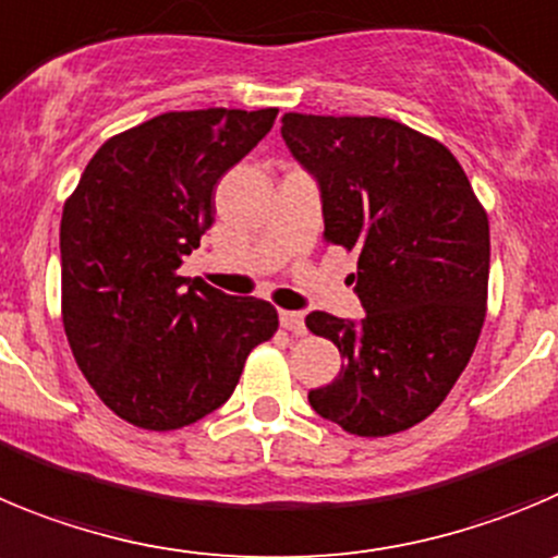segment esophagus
<instances>
[{"instance_id":"obj_1","label":"esophagus","mask_w":558,"mask_h":558,"mask_svg":"<svg viewBox=\"0 0 558 558\" xmlns=\"http://www.w3.org/2000/svg\"><path fill=\"white\" fill-rule=\"evenodd\" d=\"M280 325L294 336H305V316L300 311H280Z\"/></svg>"}]
</instances>
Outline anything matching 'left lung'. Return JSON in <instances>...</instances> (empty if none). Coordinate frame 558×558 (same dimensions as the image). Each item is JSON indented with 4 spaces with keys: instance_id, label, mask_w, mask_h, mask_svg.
Segmentation results:
<instances>
[{
    "instance_id": "left-lung-1",
    "label": "left lung",
    "mask_w": 558,
    "mask_h": 558,
    "mask_svg": "<svg viewBox=\"0 0 558 558\" xmlns=\"http://www.w3.org/2000/svg\"><path fill=\"white\" fill-rule=\"evenodd\" d=\"M280 121L291 156L319 184L325 239L357 250L366 311L357 322L305 316L343 357L308 402L350 435H397L435 413L471 361L487 311V215L454 154L404 123L300 112Z\"/></svg>"
}]
</instances>
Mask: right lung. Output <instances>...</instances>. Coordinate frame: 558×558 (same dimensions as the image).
Wrapping results in <instances>:
<instances>
[{
    "label": "right lung",
    "mask_w": 558,
    "mask_h": 558,
    "mask_svg": "<svg viewBox=\"0 0 558 558\" xmlns=\"http://www.w3.org/2000/svg\"><path fill=\"white\" fill-rule=\"evenodd\" d=\"M278 109L165 112L109 137L60 222L62 325L101 402L150 432L231 399L278 311L181 278L215 222V186L275 126Z\"/></svg>",
    "instance_id": "add662e5"
}]
</instances>
